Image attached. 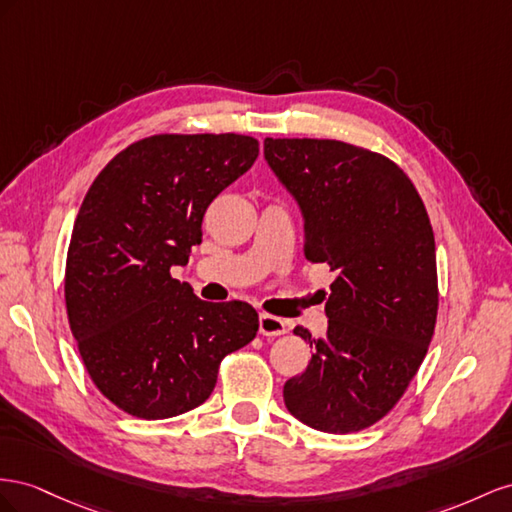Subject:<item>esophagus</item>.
<instances>
[{
    "instance_id": "1",
    "label": "esophagus",
    "mask_w": 512,
    "mask_h": 512,
    "mask_svg": "<svg viewBox=\"0 0 512 512\" xmlns=\"http://www.w3.org/2000/svg\"><path fill=\"white\" fill-rule=\"evenodd\" d=\"M287 330L289 328L285 319L268 315V313L259 315V334H264V337H281V334H285Z\"/></svg>"
}]
</instances>
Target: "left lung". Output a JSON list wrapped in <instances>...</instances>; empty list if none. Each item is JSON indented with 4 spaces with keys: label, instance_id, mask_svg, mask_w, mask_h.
<instances>
[{
    "label": "left lung",
    "instance_id": "obj_1",
    "mask_svg": "<svg viewBox=\"0 0 512 512\" xmlns=\"http://www.w3.org/2000/svg\"><path fill=\"white\" fill-rule=\"evenodd\" d=\"M264 158L298 203L304 253L337 274L328 330L283 386L291 416L324 433L384 418L425 360L437 317L435 238L410 178L382 154L334 139H266Z\"/></svg>",
    "mask_w": 512,
    "mask_h": 512
}]
</instances>
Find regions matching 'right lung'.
I'll use <instances>...</instances> for the list:
<instances>
[{
	"instance_id": "1",
	"label": "right lung",
	"mask_w": 512,
	"mask_h": 512,
	"mask_svg": "<svg viewBox=\"0 0 512 512\" xmlns=\"http://www.w3.org/2000/svg\"><path fill=\"white\" fill-rule=\"evenodd\" d=\"M244 135H156L98 173L66 259L72 337L96 388L120 410L163 420L195 410L218 364L251 343V304L203 302L171 276L201 244L210 203L253 167Z\"/></svg>"
}]
</instances>
